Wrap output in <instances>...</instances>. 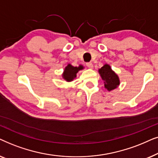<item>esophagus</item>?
I'll list each match as a JSON object with an SVG mask.
<instances>
[{"mask_svg": "<svg viewBox=\"0 0 158 158\" xmlns=\"http://www.w3.org/2000/svg\"><path fill=\"white\" fill-rule=\"evenodd\" d=\"M86 65H87V66L88 67V68H89V69L93 68V64H92V63H91V62L87 63V64H86Z\"/></svg>", "mask_w": 158, "mask_h": 158, "instance_id": "obj_1", "label": "esophagus"}]
</instances>
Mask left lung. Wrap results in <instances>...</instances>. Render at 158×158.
<instances>
[{
  "instance_id": "left-lung-1",
  "label": "left lung",
  "mask_w": 158,
  "mask_h": 158,
  "mask_svg": "<svg viewBox=\"0 0 158 158\" xmlns=\"http://www.w3.org/2000/svg\"><path fill=\"white\" fill-rule=\"evenodd\" d=\"M99 73L102 80L104 81L105 87L108 91L115 89L120 85V80L118 75L111 69L108 64H105L99 69Z\"/></svg>"
}]
</instances>
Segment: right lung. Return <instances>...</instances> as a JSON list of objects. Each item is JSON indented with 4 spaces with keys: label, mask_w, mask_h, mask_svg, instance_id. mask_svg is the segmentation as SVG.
Listing matches in <instances>:
<instances>
[{
    "label": "right lung",
    "mask_w": 158,
    "mask_h": 158,
    "mask_svg": "<svg viewBox=\"0 0 158 158\" xmlns=\"http://www.w3.org/2000/svg\"><path fill=\"white\" fill-rule=\"evenodd\" d=\"M84 67L83 66L80 65L78 67H74L71 64H68L67 66L65 68L64 73H63L62 77L65 80L67 81H71L73 80L74 78L77 77V73H78V71L83 69Z\"/></svg>",
    "instance_id": "right-lung-1"
}]
</instances>
